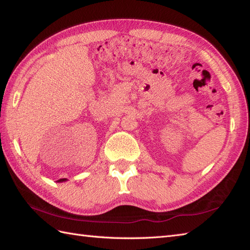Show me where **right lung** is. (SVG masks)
<instances>
[{
	"label": "right lung",
	"mask_w": 250,
	"mask_h": 250,
	"mask_svg": "<svg viewBox=\"0 0 250 250\" xmlns=\"http://www.w3.org/2000/svg\"><path fill=\"white\" fill-rule=\"evenodd\" d=\"M64 180H66V178H61V179L58 180V182H64Z\"/></svg>",
	"instance_id": "obj_1"
}]
</instances>
